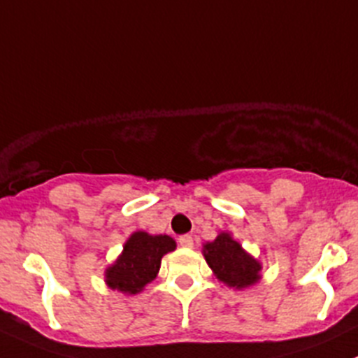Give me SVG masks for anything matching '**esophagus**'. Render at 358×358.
<instances>
[{
	"instance_id": "1",
	"label": "esophagus",
	"mask_w": 358,
	"mask_h": 358,
	"mask_svg": "<svg viewBox=\"0 0 358 358\" xmlns=\"http://www.w3.org/2000/svg\"><path fill=\"white\" fill-rule=\"evenodd\" d=\"M178 244L182 248H192L194 246V239L190 236H182L178 239Z\"/></svg>"
}]
</instances>
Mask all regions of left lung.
Here are the masks:
<instances>
[{
  "mask_svg": "<svg viewBox=\"0 0 358 358\" xmlns=\"http://www.w3.org/2000/svg\"><path fill=\"white\" fill-rule=\"evenodd\" d=\"M202 255L216 279L229 287L244 289L262 279V263L244 251L229 232L218 234L215 241L206 243Z\"/></svg>",
  "mask_w": 358,
  "mask_h": 358,
  "instance_id": "obj_1",
  "label": "left lung"
}]
</instances>
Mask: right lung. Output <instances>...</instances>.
<instances>
[{
    "label": "right lung",
    "mask_w": 358,
    "mask_h": 358,
    "mask_svg": "<svg viewBox=\"0 0 358 358\" xmlns=\"http://www.w3.org/2000/svg\"><path fill=\"white\" fill-rule=\"evenodd\" d=\"M175 248V239L169 236H150L143 230L133 232L117 259L107 266V286L124 294H138L157 277L162 256Z\"/></svg>",
    "instance_id": "obj_1"
}]
</instances>
